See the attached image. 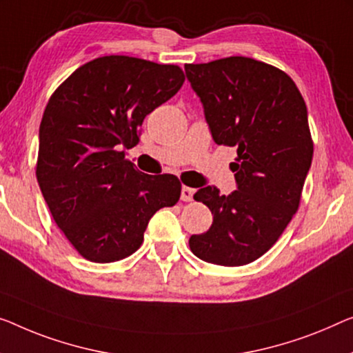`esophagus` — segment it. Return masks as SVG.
<instances>
[{
  "label": "esophagus",
  "mask_w": 353,
  "mask_h": 353,
  "mask_svg": "<svg viewBox=\"0 0 353 353\" xmlns=\"http://www.w3.org/2000/svg\"><path fill=\"white\" fill-rule=\"evenodd\" d=\"M193 193H194L193 188L183 185L182 187V193H181V199H182V201H192Z\"/></svg>",
  "instance_id": "34e87169"
}]
</instances>
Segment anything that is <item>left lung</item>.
Returning <instances> with one entry per match:
<instances>
[{
  "mask_svg": "<svg viewBox=\"0 0 353 353\" xmlns=\"http://www.w3.org/2000/svg\"><path fill=\"white\" fill-rule=\"evenodd\" d=\"M185 74L215 143L238 149L230 165L238 190L193 194L214 220L188 245L208 263L244 266L276 244L299 208L314 154L306 103L287 72L247 57L190 63Z\"/></svg>",
  "mask_w": 353,
  "mask_h": 353,
  "instance_id": "obj_1",
  "label": "left lung"
}]
</instances>
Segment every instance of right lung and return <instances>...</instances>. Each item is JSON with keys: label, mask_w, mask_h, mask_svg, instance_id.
Segmentation results:
<instances>
[{"label": "right lung", "mask_w": 353, "mask_h": 353, "mask_svg": "<svg viewBox=\"0 0 353 353\" xmlns=\"http://www.w3.org/2000/svg\"><path fill=\"white\" fill-rule=\"evenodd\" d=\"M177 65L126 55L99 57L61 82L39 126L36 161L42 196L77 254L93 263L139 249L152 215L181 198L174 174L149 176L125 159L147 114L174 97Z\"/></svg>", "instance_id": "right-lung-1"}]
</instances>
